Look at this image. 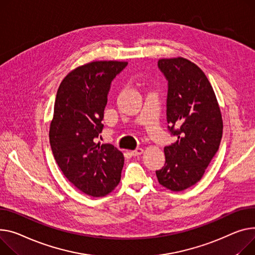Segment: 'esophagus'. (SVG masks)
<instances>
[{"label": "esophagus", "instance_id": "obj_1", "mask_svg": "<svg viewBox=\"0 0 255 255\" xmlns=\"http://www.w3.org/2000/svg\"><path fill=\"white\" fill-rule=\"evenodd\" d=\"M142 151H143V149H142L141 147H137V148H135L134 150H132V151H131V155H132V156H134V157L140 156V155L142 154Z\"/></svg>", "mask_w": 255, "mask_h": 255}]
</instances>
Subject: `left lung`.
Here are the masks:
<instances>
[{"instance_id":"8db88e82","label":"left lung","mask_w":255,"mask_h":255,"mask_svg":"<svg viewBox=\"0 0 255 255\" xmlns=\"http://www.w3.org/2000/svg\"><path fill=\"white\" fill-rule=\"evenodd\" d=\"M159 70L168 81V130L177 140L164 147L165 165L156 171L164 188L180 192L205 173L223 136V119L207 77L182 58H163Z\"/></svg>"}]
</instances>
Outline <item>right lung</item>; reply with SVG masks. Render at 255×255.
Listing matches in <instances>:
<instances>
[{"mask_svg":"<svg viewBox=\"0 0 255 255\" xmlns=\"http://www.w3.org/2000/svg\"><path fill=\"white\" fill-rule=\"evenodd\" d=\"M128 62L93 61L77 67L57 90L49 139L64 176L91 197L110 194L120 182L122 152L110 143H96L112 81Z\"/></svg>","mask_w":255,"mask_h":255,"instance_id":"right-lung-1","label":"right lung"}]
</instances>
